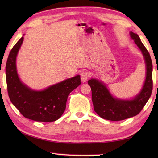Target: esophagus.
Returning <instances> with one entry per match:
<instances>
[{
	"instance_id": "1",
	"label": "esophagus",
	"mask_w": 158,
	"mask_h": 158,
	"mask_svg": "<svg viewBox=\"0 0 158 158\" xmlns=\"http://www.w3.org/2000/svg\"><path fill=\"white\" fill-rule=\"evenodd\" d=\"M81 79L83 82H86L89 77V73L86 71H83L81 73Z\"/></svg>"
}]
</instances>
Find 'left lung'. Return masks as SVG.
Listing matches in <instances>:
<instances>
[{"mask_svg": "<svg viewBox=\"0 0 158 158\" xmlns=\"http://www.w3.org/2000/svg\"><path fill=\"white\" fill-rule=\"evenodd\" d=\"M130 35L145 58L147 70L145 81L141 91L135 98L132 100H121L114 98L102 82L95 79L89 80L88 83L91 87L94 109L105 119L121 121L136 116L141 111L152 95L153 65L151 56L139 35L132 32H130Z\"/></svg>", "mask_w": 158, "mask_h": 158, "instance_id": "obj_1", "label": "left lung"}]
</instances>
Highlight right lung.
<instances>
[{
  "label": "right lung",
  "mask_w": 158,
  "mask_h": 158,
  "mask_svg": "<svg viewBox=\"0 0 158 158\" xmlns=\"http://www.w3.org/2000/svg\"><path fill=\"white\" fill-rule=\"evenodd\" d=\"M23 40L22 37L13 46L6 64V80L10 100L26 118L36 122H54L64 112L69 94L81 84L80 75L42 91L30 89L20 81L16 69V57Z\"/></svg>",
  "instance_id": "right-lung-1"
}]
</instances>
